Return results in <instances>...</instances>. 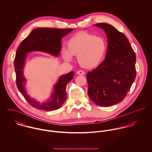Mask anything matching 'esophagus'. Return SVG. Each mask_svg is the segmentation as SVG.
I'll return each instance as SVG.
<instances>
[{
  "instance_id": "obj_1",
  "label": "esophagus",
  "mask_w": 152,
  "mask_h": 152,
  "mask_svg": "<svg viewBox=\"0 0 152 152\" xmlns=\"http://www.w3.org/2000/svg\"><path fill=\"white\" fill-rule=\"evenodd\" d=\"M76 74L77 75H84L86 74V72L84 71H82V70H78L76 72Z\"/></svg>"
}]
</instances>
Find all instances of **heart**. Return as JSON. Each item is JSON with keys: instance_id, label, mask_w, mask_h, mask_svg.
Listing matches in <instances>:
<instances>
[{"instance_id": "heart-1", "label": "heart", "mask_w": 152, "mask_h": 152, "mask_svg": "<svg viewBox=\"0 0 152 152\" xmlns=\"http://www.w3.org/2000/svg\"><path fill=\"white\" fill-rule=\"evenodd\" d=\"M107 51L105 40L87 32H80L72 36L67 43V50L63 49L62 54L66 61H71L72 56L83 67L91 68L100 64Z\"/></svg>"}]
</instances>
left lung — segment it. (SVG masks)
I'll list each match as a JSON object with an SVG mask.
<instances>
[{
	"instance_id": "left-lung-1",
	"label": "left lung",
	"mask_w": 152,
	"mask_h": 152,
	"mask_svg": "<svg viewBox=\"0 0 152 152\" xmlns=\"http://www.w3.org/2000/svg\"><path fill=\"white\" fill-rule=\"evenodd\" d=\"M106 33L108 48L105 60L88 72L89 98L101 107L122 101L136 78V54L124 34L107 23H97Z\"/></svg>"
}]
</instances>
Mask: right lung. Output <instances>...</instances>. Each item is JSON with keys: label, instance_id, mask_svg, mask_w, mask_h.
I'll list each match as a JSON object with an SVG mask.
<instances>
[{"label": "right lung", "instance_id": "add662e5", "mask_svg": "<svg viewBox=\"0 0 152 152\" xmlns=\"http://www.w3.org/2000/svg\"><path fill=\"white\" fill-rule=\"evenodd\" d=\"M72 28L61 29L42 27L31 31L30 34L22 41L16 53L14 66L16 76V86L28 104L35 108L52 111L60 108L66 99V86L73 79L74 71L61 75L54 86V91L50 98L40 103L27 95L25 88L27 81L23 75V68L27 53L31 51L48 53L54 56H58L61 50V39L72 31Z\"/></svg>", "mask_w": 152, "mask_h": 152}]
</instances>
